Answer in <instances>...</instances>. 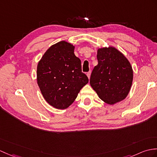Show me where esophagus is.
Wrapping results in <instances>:
<instances>
[{
	"mask_svg": "<svg viewBox=\"0 0 157 157\" xmlns=\"http://www.w3.org/2000/svg\"><path fill=\"white\" fill-rule=\"evenodd\" d=\"M86 75H87V77H88V78L90 79V75H91V71H88L86 74Z\"/></svg>",
	"mask_w": 157,
	"mask_h": 157,
	"instance_id": "1",
	"label": "esophagus"
}]
</instances>
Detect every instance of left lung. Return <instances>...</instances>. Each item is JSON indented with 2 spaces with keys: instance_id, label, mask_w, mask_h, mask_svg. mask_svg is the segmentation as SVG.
<instances>
[{
  "instance_id": "left-lung-1",
  "label": "left lung",
  "mask_w": 157,
  "mask_h": 157,
  "mask_svg": "<svg viewBox=\"0 0 157 157\" xmlns=\"http://www.w3.org/2000/svg\"><path fill=\"white\" fill-rule=\"evenodd\" d=\"M98 64L94 67L90 83L101 100L114 104L128 95L133 79L128 60L114 47L98 50Z\"/></svg>"
}]
</instances>
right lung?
<instances>
[{
  "label": "right lung",
  "mask_w": 157,
  "mask_h": 157,
  "mask_svg": "<svg viewBox=\"0 0 157 157\" xmlns=\"http://www.w3.org/2000/svg\"><path fill=\"white\" fill-rule=\"evenodd\" d=\"M37 77L45 100L57 109L70 106L89 81L82 72L81 60L75 56L74 46L64 41L50 47L43 55Z\"/></svg>",
  "instance_id": "1"
}]
</instances>
